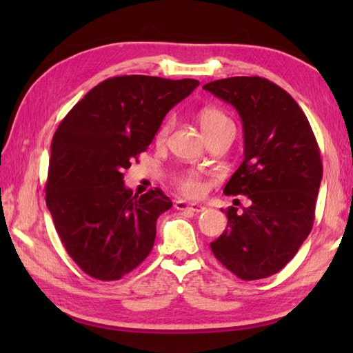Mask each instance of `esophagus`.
<instances>
[{"mask_svg": "<svg viewBox=\"0 0 353 353\" xmlns=\"http://www.w3.org/2000/svg\"><path fill=\"white\" fill-rule=\"evenodd\" d=\"M174 208L179 209V211H191V212H203L205 211V206L200 205V203H190V201H185V200H177L174 203Z\"/></svg>", "mask_w": 353, "mask_h": 353, "instance_id": "34e87169", "label": "esophagus"}]
</instances>
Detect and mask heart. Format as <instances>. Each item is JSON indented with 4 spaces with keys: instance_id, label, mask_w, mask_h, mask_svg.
Returning <instances> with one entry per match:
<instances>
[{
    "instance_id": "b5f03b06",
    "label": "heart",
    "mask_w": 353,
    "mask_h": 353,
    "mask_svg": "<svg viewBox=\"0 0 353 353\" xmlns=\"http://www.w3.org/2000/svg\"><path fill=\"white\" fill-rule=\"evenodd\" d=\"M199 121H200V127L203 130L205 137H209V134L216 132L219 129L224 125H234L232 124L230 119L228 118V115L224 114L223 110L216 109V108H203L200 110L199 114ZM172 127V119H168L162 124V127L156 133V139L157 141H163L165 138L168 137V133ZM177 188L182 191V194L188 197H197L203 191V185H201L200 177L197 176V172L194 171H188L183 172L177 177Z\"/></svg>"
}]
</instances>
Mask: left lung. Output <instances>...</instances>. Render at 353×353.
<instances>
[{
  "mask_svg": "<svg viewBox=\"0 0 353 353\" xmlns=\"http://www.w3.org/2000/svg\"><path fill=\"white\" fill-rule=\"evenodd\" d=\"M243 121L244 161L224 186L250 206H230L214 256L243 281L264 279L294 258L312 229L323 165L308 118L292 97L264 77H229L203 86Z\"/></svg>",
  "mask_w": 353,
  "mask_h": 353,
  "instance_id": "1",
  "label": "left lung"
}]
</instances>
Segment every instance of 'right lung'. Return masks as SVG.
<instances>
[{"mask_svg": "<svg viewBox=\"0 0 353 353\" xmlns=\"http://www.w3.org/2000/svg\"><path fill=\"white\" fill-rule=\"evenodd\" d=\"M197 86L194 79L110 77L59 124L45 201L65 250L94 279H121L152 252L156 220L172 203L159 188L133 196L123 171L152 144L167 112Z\"/></svg>", "mask_w": 353, "mask_h": 353, "instance_id": "1", "label": "right lung"}]
</instances>
